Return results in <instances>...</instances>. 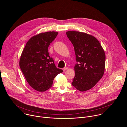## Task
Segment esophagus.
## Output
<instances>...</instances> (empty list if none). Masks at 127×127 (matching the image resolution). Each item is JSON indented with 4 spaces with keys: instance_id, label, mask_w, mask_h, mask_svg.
Listing matches in <instances>:
<instances>
[{
    "instance_id": "esophagus-1",
    "label": "esophagus",
    "mask_w": 127,
    "mask_h": 127,
    "mask_svg": "<svg viewBox=\"0 0 127 127\" xmlns=\"http://www.w3.org/2000/svg\"><path fill=\"white\" fill-rule=\"evenodd\" d=\"M68 67H65V68H63V70L64 71H65V70H66L67 69H68Z\"/></svg>"
}]
</instances>
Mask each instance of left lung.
<instances>
[{
  "instance_id": "1",
  "label": "left lung",
  "mask_w": 127,
  "mask_h": 127,
  "mask_svg": "<svg viewBox=\"0 0 127 127\" xmlns=\"http://www.w3.org/2000/svg\"><path fill=\"white\" fill-rule=\"evenodd\" d=\"M67 37L73 44L76 55L75 77L72 85L80 92L92 88L103 75L105 54L97 39L92 35L68 31Z\"/></svg>"
}]
</instances>
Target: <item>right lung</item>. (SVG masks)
I'll use <instances>...</instances> for the list:
<instances>
[{
    "instance_id": "right-lung-1",
    "label": "right lung",
    "mask_w": 127,
    "mask_h": 127,
    "mask_svg": "<svg viewBox=\"0 0 127 127\" xmlns=\"http://www.w3.org/2000/svg\"><path fill=\"white\" fill-rule=\"evenodd\" d=\"M58 32H42L32 37L27 43L20 59V66L26 80L37 91L49 89L53 80L63 70L57 68L48 52V47Z\"/></svg>"
}]
</instances>
